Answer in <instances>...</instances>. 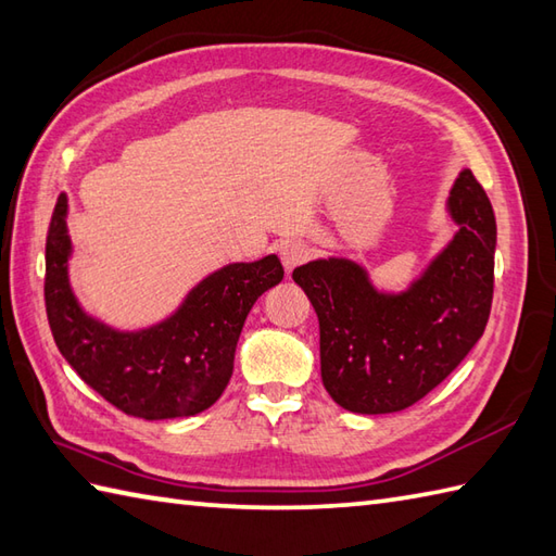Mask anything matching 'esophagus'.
Instances as JSON below:
<instances>
[{
  "label": "esophagus",
  "mask_w": 556,
  "mask_h": 556,
  "mask_svg": "<svg viewBox=\"0 0 556 556\" xmlns=\"http://www.w3.org/2000/svg\"><path fill=\"white\" fill-rule=\"evenodd\" d=\"M309 254H312V249L307 244H302V242H288V244L280 247V262H282V266H286L288 274L294 266L307 262Z\"/></svg>",
  "instance_id": "esophagus-1"
}]
</instances>
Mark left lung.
Segmentation results:
<instances>
[{"instance_id": "left-lung-1", "label": "left lung", "mask_w": 556, "mask_h": 556, "mask_svg": "<svg viewBox=\"0 0 556 556\" xmlns=\"http://www.w3.org/2000/svg\"><path fill=\"white\" fill-rule=\"evenodd\" d=\"M446 215L456 232L403 290L377 288L369 270L348 256L292 270L319 316L324 387L345 410H405L439 387L484 333L496 220L470 169L453 182Z\"/></svg>"}]
</instances>
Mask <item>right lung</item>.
Returning <instances> with one entry per match:
<instances>
[{"mask_svg":"<svg viewBox=\"0 0 556 556\" xmlns=\"http://www.w3.org/2000/svg\"><path fill=\"white\" fill-rule=\"evenodd\" d=\"M66 215L70 199L60 194L45 244V307L64 359L131 417L169 420L208 410L232 377L249 309L286 274L278 256L225 264L201 278L165 319L124 331L88 314L74 294Z\"/></svg>","mask_w":556,"mask_h":556,"instance_id":"add662e5","label":"right lung"}]
</instances>
